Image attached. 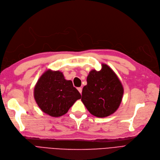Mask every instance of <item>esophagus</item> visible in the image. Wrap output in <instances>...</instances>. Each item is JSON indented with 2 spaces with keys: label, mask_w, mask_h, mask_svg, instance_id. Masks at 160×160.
<instances>
[{
  "label": "esophagus",
  "mask_w": 160,
  "mask_h": 160,
  "mask_svg": "<svg viewBox=\"0 0 160 160\" xmlns=\"http://www.w3.org/2000/svg\"><path fill=\"white\" fill-rule=\"evenodd\" d=\"M78 90L79 92L81 94V92H82V88H81V87H79V88H78Z\"/></svg>",
  "instance_id": "obj_1"
}]
</instances>
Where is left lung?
Wrapping results in <instances>:
<instances>
[{"mask_svg":"<svg viewBox=\"0 0 160 160\" xmlns=\"http://www.w3.org/2000/svg\"><path fill=\"white\" fill-rule=\"evenodd\" d=\"M87 81L81 100L92 115L105 118L118 109L124 90L117 75L109 66L102 63L100 71L92 70Z\"/></svg>","mask_w":160,"mask_h":160,"instance_id":"1","label":"left lung"}]
</instances>
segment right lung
<instances>
[{"instance_id": "1", "label": "right lung", "mask_w": 160, "mask_h": 160, "mask_svg": "<svg viewBox=\"0 0 160 160\" xmlns=\"http://www.w3.org/2000/svg\"><path fill=\"white\" fill-rule=\"evenodd\" d=\"M34 98L43 112L56 118L66 114L81 95L62 72L48 69L37 81Z\"/></svg>"}]
</instances>
